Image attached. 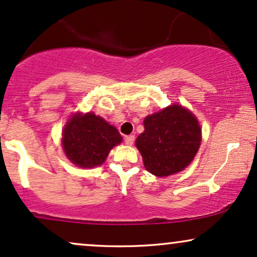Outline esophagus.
Wrapping results in <instances>:
<instances>
[{
  "instance_id": "obj_1",
  "label": "esophagus",
  "mask_w": 257,
  "mask_h": 257,
  "mask_svg": "<svg viewBox=\"0 0 257 257\" xmlns=\"http://www.w3.org/2000/svg\"><path fill=\"white\" fill-rule=\"evenodd\" d=\"M135 143V136H126L125 137V144L126 145H132Z\"/></svg>"
}]
</instances>
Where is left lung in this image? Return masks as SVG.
<instances>
[{"instance_id":"obj_1","label":"left lung","mask_w":257,"mask_h":257,"mask_svg":"<svg viewBox=\"0 0 257 257\" xmlns=\"http://www.w3.org/2000/svg\"><path fill=\"white\" fill-rule=\"evenodd\" d=\"M136 139L145 169L157 177L183 171L194 161L202 141L197 118L181 105H171L144 119Z\"/></svg>"}]
</instances>
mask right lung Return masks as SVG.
Segmentation results:
<instances>
[{
  "instance_id": "add662e5",
  "label": "right lung",
  "mask_w": 257,
  "mask_h": 257,
  "mask_svg": "<svg viewBox=\"0 0 257 257\" xmlns=\"http://www.w3.org/2000/svg\"><path fill=\"white\" fill-rule=\"evenodd\" d=\"M122 137L114 126L93 112L75 113L62 131V149L66 157L79 168L101 165Z\"/></svg>"
}]
</instances>
